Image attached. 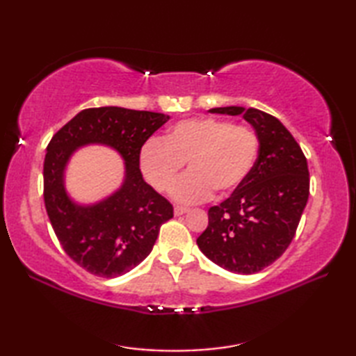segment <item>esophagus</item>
<instances>
[{"mask_svg":"<svg viewBox=\"0 0 356 356\" xmlns=\"http://www.w3.org/2000/svg\"><path fill=\"white\" fill-rule=\"evenodd\" d=\"M186 213H190V208H185V207H174V214L176 216H184Z\"/></svg>","mask_w":356,"mask_h":356,"instance_id":"esophagus-1","label":"esophagus"}]
</instances>
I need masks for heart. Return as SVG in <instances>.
Segmentation results:
<instances>
[{
    "label": "heart",
    "instance_id": "heart-1",
    "mask_svg": "<svg viewBox=\"0 0 356 356\" xmlns=\"http://www.w3.org/2000/svg\"><path fill=\"white\" fill-rule=\"evenodd\" d=\"M260 153L254 128L231 120L200 118L172 125L163 140L151 139L140 151L139 163L148 184L168 193L184 171L190 174L174 188V199L195 203L231 194L251 174Z\"/></svg>",
    "mask_w": 356,
    "mask_h": 356
}]
</instances>
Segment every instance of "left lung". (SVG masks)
I'll return each instance as SVG.
<instances>
[{
  "label": "left lung",
  "mask_w": 356,
  "mask_h": 356,
  "mask_svg": "<svg viewBox=\"0 0 356 356\" xmlns=\"http://www.w3.org/2000/svg\"><path fill=\"white\" fill-rule=\"evenodd\" d=\"M209 113L243 116L259 134L260 153L231 197L209 208L197 246L226 270L255 274L282 257L295 236L309 197L307 161L287 128L268 113L243 107Z\"/></svg>",
  "instance_id": "obj_1"
}]
</instances>
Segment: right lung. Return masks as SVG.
Instances as JSON below:
<instances>
[{"instance_id":"right-lung-1","label":"right lung","mask_w":356,"mask_h":356,"mask_svg":"<svg viewBox=\"0 0 356 356\" xmlns=\"http://www.w3.org/2000/svg\"><path fill=\"white\" fill-rule=\"evenodd\" d=\"M170 116L122 107L87 108L53 136L44 159V203L65 254L97 277L115 278L148 257L172 205L142 177V145ZM107 145L126 162L123 185L108 198L79 206L65 191L70 157L86 145Z\"/></svg>"}]
</instances>
